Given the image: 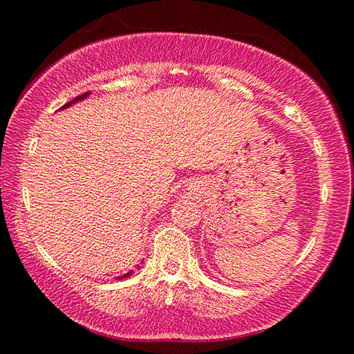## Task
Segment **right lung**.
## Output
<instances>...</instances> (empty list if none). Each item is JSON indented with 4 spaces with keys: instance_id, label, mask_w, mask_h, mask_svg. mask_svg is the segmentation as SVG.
<instances>
[{
    "instance_id": "add662e5",
    "label": "right lung",
    "mask_w": 354,
    "mask_h": 354,
    "mask_svg": "<svg viewBox=\"0 0 354 354\" xmlns=\"http://www.w3.org/2000/svg\"><path fill=\"white\" fill-rule=\"evenodd\" d=\"M88 91H86V93H84V95H80V96H77V98H74V100H72V101H69V103H67V104H64V106H62V108L61 109H66V108H69V106H72V104H74V103H77V101H82V100H85V98H88ZM133 272H132V270H129V272L127 274H124V275H119V277L118 279H120V280H122V279H127V277H130V275H132Z\"/></svg>"
}]
</instances>
